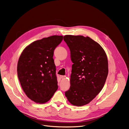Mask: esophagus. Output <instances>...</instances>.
<instances>
[{
  "instance_id": "1",
  "label": "esophagus",
  "mask_w": 129,
  "mask_h": 129,
  "mask_svg": "<svg viewBox=\"0 0 129 129\" xmlns=\"http://www.w3.org/2000/svg\"><path fill=\"white\" fill-rule=\"evenodd\" d=\"M60 77L61 79H64L66 78V76L65 75H60Z\"/></svg>"
}]
</instances>
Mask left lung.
<instances>
[{"label":"left lung","mask_w":129,"mask_h":129,"mask_svg":"<svg viewBox=\"0 0 129 129\" xmlns=\"http://www.w3.org/2000/svg\"><path fill=\"white\" fill-rule=\"evenodd\" d=\"M63 40L73 63L71 86L65 95L72 105L82 106L103 89L108 74L107 57L101 45L88 36L67 35Z\"/></svg>","instance_id":"1"}]
</instances>
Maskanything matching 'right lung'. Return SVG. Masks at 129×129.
<instances>
[{"label":"right lung","instance_id":"obj_1","mask_svg":"<svg viewBox=\"0 0 129 129\" xmlns=\"http://www.w3.org/2000/svg\"><path fill=\"white\" fill-rule=\"evenodd\" d=\"M62 36L53 35L36 41L22 52L17 65L22 88L28 98L36 103L49 101L58 89L53 55Z\"/></svg>","mask_w":129,"mask_h":129}]
</instances>
